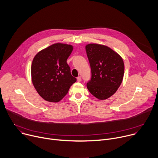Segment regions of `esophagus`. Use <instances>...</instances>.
<instances>
[{
    "label": "esophagus",
    "mask_w": 158,
    "mask_h": 158,
    "mask_svg": "<svg viewBox=\"0 0 158 158\" xmlns=\"http://www.w3.org/2000/svg\"><path fill=\"white\" fill-rule=\"evenodd\" d=\"M77 81H78V82H81V76L77 77Z\"/></svg>",
    "instance_id": "1"
}]
</instances>
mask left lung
Listing matches in <instances>:
<instances>
[{
  "label": "left lung",
  "instance_id": "left-lung-1",
  "mask_svg": "<svg viewBox=\"0 0 158 158\" xmlns=\"http://www.w3.org/2000/svg\"><path fill=\"white\" fill-rule=\"evenodd\" d=\"M91 69V79L87 83L90 93L99 100H105L117 92L124 75L122 56L110 47L98 44L85 45Z\"/></svg>",
  "mask_w": 158,
  "mask_h": 158
}]
</instances>
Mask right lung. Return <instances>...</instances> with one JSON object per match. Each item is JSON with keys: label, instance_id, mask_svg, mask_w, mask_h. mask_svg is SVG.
<instances>
[{"label": "right lung", "instance_id": "obj_1", "mask_svg": "<svg viewBox=\"0 0 158 158\" xmlns=\"http://www.w3.org/2000/svg\"><path fill=\"white\" fill-rule=\"evenodd\" d=\"M73 50V45L56 43L41 50L33 58L31 81L37 93L46 101L59 102L76 81L67 63Z\"/></svg>", "mask_w": 158, "mask_h": 158}]
</instances>
